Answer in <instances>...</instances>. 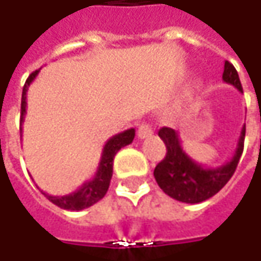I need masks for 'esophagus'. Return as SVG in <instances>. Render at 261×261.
Segmentation results:
<instances>
[{
  "instance_id": "1",
  "label": "esophagus",
  "mask_w": 261,
  "mask_h": 261,
  "mask_svg": "<svg viewBox=\"0 0 261 261\" xmlns=\"http://www.w3.org/2000/svg\"><path fill=\"white\" fill-rule=\"evenodd\" d=\"M152 134H154V130H152V127L148 125V123H141L139 127H138V138H139V139L149 138Z\"/></svg>"
}]
</instances>
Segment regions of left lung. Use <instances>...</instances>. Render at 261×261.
Returning <instances> with one entry per match:
<instances>
[{
    "label": "left lung",
    "instance_id": "8db88e82",
    "mask_svg": "<svg viewBox=\"0 0 261 261\" xmlns=\"http://www.w3.org/2000/svg\"><path fill=\"white\" fill-rule=\"evenodd\" d=\"M222 80L226 84L234 86L243 93L238 72L232 64L225 61ZM158 136L167 146V154L161 163H158L154 170L158 186L163 192L178 202L185 203H200L209 197L216 195L236 171L240 156L244 149L246 125L243 126L241 134L237 142V148L232 158L224 166L206 167L196 163L192 156L183 149L177 130L171 127H161Z\"/></svg>",
    "mask_w": 261,
    "mask_h": 261
}]
</instances>
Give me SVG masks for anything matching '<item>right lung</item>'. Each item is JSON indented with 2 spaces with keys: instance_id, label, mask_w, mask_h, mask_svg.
<instances>
[{
  "instance_id": "right-lung-1",
  "label": "right lung",
  "mask_w": 261,
  "mask_h": 261,
  "mask_svg": "<svg viewBox=\"0 0 261 261\" xmlns=\"http://www.w3.org/2000/svg\"><path fill=\"white\" fill-rule=\"evenodd\" d=\"M40 69H37L35 72H32L27 81H25L24 87H23V94H21V117H20V125H23L25 116V106H27V90L30 84L35 81V78L39 74ZM23 132V129L20 127V134ZM135 138V129H126L123 132L117 134V135L112 136L103 146V152H101V158L97 167L94 177L91 180L86 181L81 186L76 192H72L69 195L65 196H52L45 193L43 190H40L43 195L56 206L66 209V211H83L86 207H90L98 200H101L109 190L110 186V180L113 175V160L115 155L117 154L119 149H122L123 146L132 144Z\"/></svg>"
}]
</instances>
